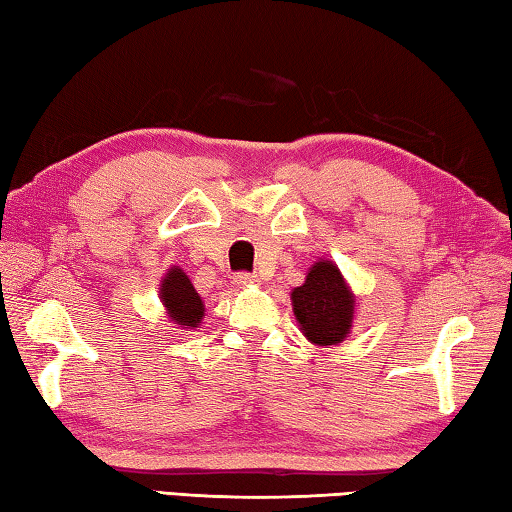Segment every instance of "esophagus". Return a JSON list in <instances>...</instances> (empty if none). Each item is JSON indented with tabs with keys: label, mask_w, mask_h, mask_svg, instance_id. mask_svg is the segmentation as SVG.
<instances>
[{
	"label": "esophagus",
	"mask_w": 512,
	"mask_h": 512,
	"mask_svg": "<svg viewBox=\"0 0 512 512\" xmlns=\"http://www.w3.org/2000/svg\"><path fill=\"white\" fill-rule=\"evenodd\" d=\"M257 275L255 273H237L235 275V284L237 287H250V284H257Z\"/></svg>",
	"instance_id": "obj_1"
}]
</instances>
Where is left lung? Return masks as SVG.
<instances>
[{"mask_svg": "<svg viewBox=\"0 0 512 512\" xmlns=\"http://www.w3.org/2000/svg\"><path fill=\"white\" fill-rule=\"evenodd\" d=\"M354 293L339 266L320 259L302 287L291 291V305L302 334L316 345H339L352 329Z\"/></svg>", "mask_w": 512, "mask_h": 512, "instance_id": "1", "label": "left lung"}]
</instances>
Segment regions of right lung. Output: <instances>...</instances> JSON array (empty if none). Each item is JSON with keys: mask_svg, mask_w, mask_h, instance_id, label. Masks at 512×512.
<instances>
[{"mask_svg": "<svg viewBox=\"0 0 512 512\" xmlns=\"http://www.w3.org/2000/svg\"><path fill=\"white\" fill-rule=\"evenodd\" d=\"M160 300L167 307V314L173 323L183 329H194L205 316V305L198 296L194 284L183 273V268L171 266L160 284Z\"/></svg>", "mask_w": 512, "mask_h": 512, "instance_id": "1", "label": "right lung"}]
</instances>
